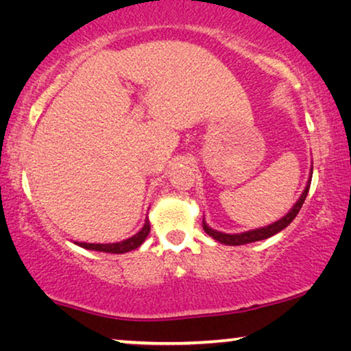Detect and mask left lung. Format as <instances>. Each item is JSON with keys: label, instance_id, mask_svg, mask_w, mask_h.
Returning a JSON list of instances; mask_svg holds the SVG:
<instances>
[{"label": "left lung", "instance_id": "1", "mask_svg": "<svg viewBox=\"0 0 351 351\" xmlns=\"http://www.w3.org/2000/svg\"><path fill=\"white\" fill-rule=\"evenodd\" d=\"M311 176H313V167H311V171H310V178H308V181H306V186H305V189H303L302 195H300V197H298L297 202L293 204V207L289 210L287 215H284V217L281 219H278V221L271 223V224H268V226L256 228V230L239 232V234H226V232L212 230V228H210L208 224L205 223V219H204V221H202L204 231L207 232L210 237H213L215 241H218L219 244H224V245H244V244H250V242L268 239V237L278 234V232H281L282 230H286L289 224L293 221V218L297 217V213L300 212L302 205H303V202H305V199H306L308 191H310Z\"/></svg>", "mask_w": 351, "mask_h": 351}]
</instances>
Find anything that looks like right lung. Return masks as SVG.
Segmentation results:
<instances>
[{"instance_id":"obj_1","label":"right lung","mask_w":351,"mask_h":351,"mask_svg":"<svg viewBox=\"0 0 351 351\" xmlns=\"http://www.w3.org/2000/svg\"><path fill=\"white\" fill-rule=\"evenodd\" d=\"M149 231H151V223H149V218H146V221H144V226L141 230H139L136 234L128 237V239L125 241L114 242V244H88V242H75V244L83 247V249L106 252V254H127V252L138 249V247L146 241V237L149 236Z\"/></svg>"}]
</instances>
